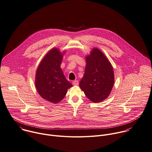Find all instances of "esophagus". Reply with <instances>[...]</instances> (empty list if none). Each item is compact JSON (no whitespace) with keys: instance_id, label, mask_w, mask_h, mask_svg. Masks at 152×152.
Returning <instances> with one entry per match:
<instances>
[{"instance_id":"esophagus-1","label":"esophagus","mask_w":152,"mask_h":152,"mask_svg":"<svg viewBox=\"0 0 152 152\" xmlns=\"http://www.w3.org/2000/svg\"><path fill=\"white\" fill-rule=\"evenodd\" d=\"M72 84L74 86H77L79 85V82L77 80H74L72 82Z\"/></svg>"}]
</instances>
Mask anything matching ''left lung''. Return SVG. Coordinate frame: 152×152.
Returning a JSON list of instances; mask_svg holds the SVG:
<instances>
[{
  "instance_id": "1",
  "label": "left lung",
  "mask_w": 152,
  "mask_h": 152,
  "mask_svg": "<svg viewBox=\"0 0 152 152\" xmlns=\"http://www.w3.org/2000/svg\"><path fill=\"white\" fill-rule=\"evenodd\" d=\"M86 67L79 87L93 103H99L110 95L115 83L113 67L102 50L93 48L86 56Z\"/></svg>"
}]
</instances>
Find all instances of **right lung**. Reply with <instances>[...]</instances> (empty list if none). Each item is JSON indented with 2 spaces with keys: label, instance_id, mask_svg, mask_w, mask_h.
Wrapping results in <instances>:
<instances>
[{
  "label": "right lung",
  "instance_id": "obj_1",
  "mask_svg": "<svg viewBox=\"0 0 152 152\" xmlns=\"http://www.w3.org/2000/svg\"><path fill=\"white\" fill-rule=\"evenodd\" d=\"M65 51L61 53L57 48H52L40 62L35 77V86L44 99L58 103L66 96L68 89L73 86L60 67Z\"/></svg>",
  "mask_w": 152,
  "mask_h": 152
}]
</instances>
